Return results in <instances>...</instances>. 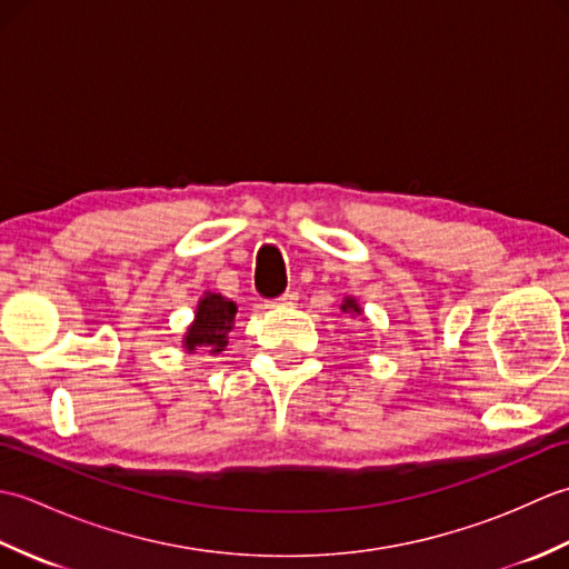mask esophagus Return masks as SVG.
<instances>
[{
	"label": "esophagus",
	"instance_id": "esophagus-1",
	"mask_svg": "<svg viewBox=\"0 0 569 569\" xmlns=\"http://www.w3.org/2000/svg\"><path fill=\"white\" fill-rule=\"evenodd\" d=\"M298 293L296 291H286L281 298H273L269 300V308H288V306H296Z\"/></svg>",
	"mask_w": 569,
	"mask_h": 569
}]
</instances>
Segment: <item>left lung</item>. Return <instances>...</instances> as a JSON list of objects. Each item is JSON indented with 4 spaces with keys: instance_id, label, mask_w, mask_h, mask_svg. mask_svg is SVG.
Returning <instances> with one entry per match:
<instances>
[{
    "instance_id": "left-lung-1",
    "label": "left lung",
    "mask_w": 569,
    "mask_h": 569,
    "mask_svg": "<svg viewBox=\"0 0 569 569\" xmlns=\"http://www.w3.org/2000/svg\"><path fill=\"white\" fill-rule=\"evenodd\" d=\"M349 308H352V310H357V312H359V308H357V303H355L352 298H347V300H345V306H342V310H345V312H347Z\"/></svg>"
}]
</instances>
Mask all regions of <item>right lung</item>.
I'll return each mask as SVG.
<instances>
[{"instance_id":"1","label":"right lung","mask_w":569,"mask_h":569,"mask_svg":"<svg viewBox=\"0 0 569 569\" xmlns=\"http://www.w3.org/2000/svg\"><path fill=\"white\" fill-rule=\"evenodd\" d=\"M237 306L217 293H208L198 306L196 322L190 325L186 335L188 349L204 347L208 352H222L227 345V335L234 328Z\"/></svg>"}]
</instances>
